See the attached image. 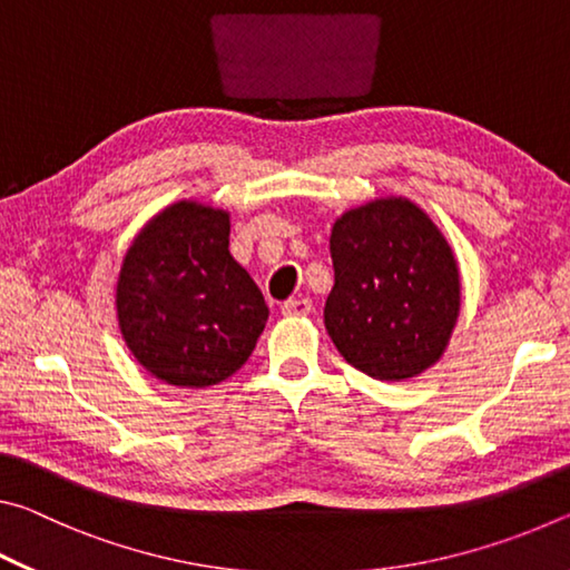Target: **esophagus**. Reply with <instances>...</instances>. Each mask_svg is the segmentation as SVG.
I'll use <instances>...</instances> for the list:
<instances>
[{"label": "esophagus", "instance_id": "1", "mask_svg": "<svg viewBox=\"0 0 570 570\" xmlns=\"http://www.w3.org/2000/svg\"><path fill=\"white\" fill-rule=\"evenodd\" d=\"M308 312H312V302L308 298H288V302L282 304L284 316H306Z\"/></svg>", "mask_w": 570, "mask_h": 570}]
</instances>
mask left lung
Masks as SVG:
<instances>
[{
	"mask_svg": "<svg viewBox=\"0 0 570 570\" xmlns=\"http://www.w3.org/2000/svg\"><path fill=\"white\" fill-rule=\"evenodd\" d=\"M324 326L346 362L382 382L417 377L445 354L460 316L455 250L424 210L382 196L334 220Z\"/></svg>",
	"mask_w": 570,
	"mask_h": 570,
	"instance_id": "obj_1",
	"label": "left lung"
}]
</instances>
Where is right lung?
<instances>
[{
    "mask_svg": "<svg viewBox=\"0 0 570 570\" xmlns=\"http://www.w3.org/2000/svg\"><path fill=\"white\" fill-rule=\"evenodd\" d=\"M230 214L183 198L128 246L115 314L130 354L153 377L206 390L236 374L268 322L254 278L228 250Z\"/></svg>",
    "mask_w": 570,
    "mask_h": 570,
    "instance_id": "right-lung-1",
    "label": "right lung"
}]
</instances>
